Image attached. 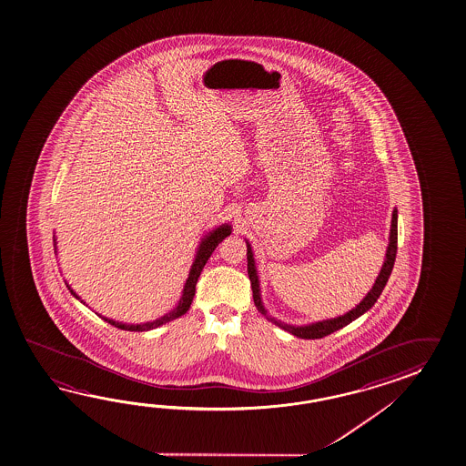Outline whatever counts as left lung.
<instances>
[{
	"mask_svg": "<svg viewBox=\"0 0 466 466\" xmlns=\"http://www.w3.org/2000/svg\"><path fill=\"white\" fill-rule=\"evenodd\" d=\"M395 254H397V209H394V212H392V222H390V236H389L386 260H384L380 273H379L378 279H376L374 287L369 290L366 299H362L358 307L352 308L351 311H348L343 317L323 319V321H318V323H313V325L291 326L285 325V323L277 321L275 318L267 315V309H265L264 305H262V299H260V285H258V277H257V270H255L252 247L247 242V273H248L250 285H252L255 307H257V309H258L264 317H267V319H270L275 325L280 326L281 329L289 331V333L297 336V338H301V339H318V338H325L328 334L334 333V331L341 329L344 326L350 325L356 318L364 315L369 308L374 307V303H376L379 297H380V293L384 290L387 280H389V277H390V272H392V268H394Z\"/></svg>",
	"mask_w": 466,
	"mask_h": 466,
	"instance_id": "left-lung-1",
	"label": "left lung"
}]
</instances>
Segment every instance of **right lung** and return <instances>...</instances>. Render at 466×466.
Here are the masks:
<instances>
[{
  "label": "right lung",
  "instance_id": "1",
  "mask_svg": "<svg viewBox=\"0 0 466 466\" xmlns=\"http://www.w3.org/2000/svg\"><path fill=\"white\" fill-rule=\"evenodd\" d=\"M230 232H232L230 226H228V224H222V226L214 228L206 238H202L199 248H198V252H196V258H194L193 265H191L189 277H187V280H186L185 289H183V295H181V299H179V303H177V307H176L175 309H171L165 317L158 318V319H155V321H149V323H143V325H125V323H118V321H114V319L100 317V315H98V317L102 318V319H106V323H110V325L115 326V328L125 329V331H148V329H153V328L165 325L167 321H173L176 318L183 317L186 311L189 309V307H191V303H193L194 293H196V283H198V279H199V275H201L204 265L209 260V257H211L212 252H214V248L219 246L224 238L230 236ZM67 287H69V285H67ZM69 290H71L72 295H74L76 299H80L79 297H77V293L72 290L71 287H69Z\"/></svg>",
  "mask_w": 466,
  "mask_h": 466
}]
</instances>
